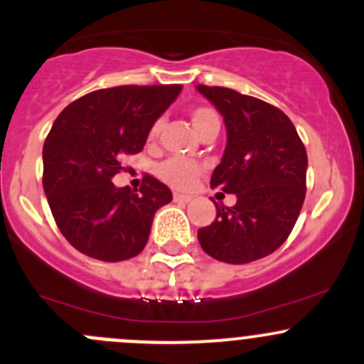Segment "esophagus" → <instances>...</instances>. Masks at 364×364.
I'll return each mask as SVG.
<instances>
[{"mask_svg": "<svg viewBox=\"0 0 364 364\" xmlns=\"http://www.w3.org/2000/svg\"><path fill=\"white\" fill-rule=\"evenodd\" d=\"M174 200H176V203H190V200H192V197L185 196V193L174 192Z\"/></svg>", "mask_w": 364, "mask_h": 364, "instance_id": "esophagus-1", "label": "esophagus"}]
</instances>
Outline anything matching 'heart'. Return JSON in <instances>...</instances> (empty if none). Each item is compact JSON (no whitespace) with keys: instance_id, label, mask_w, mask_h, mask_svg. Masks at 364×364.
I'll use <instances>...</instances> for the list:
<instances>
[{"instance_id":"heart-1","label":"heart","mask_w":364,"mask_h":364,"mask_svg":"<svg viewBox=\"0 0 364 364\" xmlns=\"http://www.w3.org/2000/svg\"><path fill=\"white\" fill-rule=\"evenodd\" d=\"M190 122H192L193 129L197 133H204L208 128H213V126H220V119H218L217 112L211 110L208 107H197L190 112ZM161 132V119L151 124L149 132H147V140L154 142L158 139ZM154 174L160 181H164L165 185L172 186L176 190H188L196 185V181L199 179V176L203 174V165L199 161L186 160V158L172 156L164 160L161 164H158L154 167Z\"/></svg>"}]
</instances>
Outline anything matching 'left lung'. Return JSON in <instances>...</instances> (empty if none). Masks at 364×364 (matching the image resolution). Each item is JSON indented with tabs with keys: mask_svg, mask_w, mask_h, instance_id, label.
<instances>
[{
	"mask_svg": "<svg viewBox=\"0 0 364 364\" xmlns=\"http://www.w3.org/2000/svg\"><path fill=\"white\" fill-rule=\"evenodd\" d=\"M215 105L228 129L222 161L211 188L236 193L231 208L197 231L200 247L224 263L242 264L279 249L290 236L306 197L308 154L284 112L225 87L197 85Z\"/></svg>",
	"mask_w": 364,
	"mask_h": 364,
	"instance_id": "8db88e82",
	"label": "left lung"
}]
</instances>
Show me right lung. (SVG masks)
Instances as JSON below:
<instances>
[{
  "instance_id": "1",
  "label": "right lung",
  "mask_w": 364,
  "mask_h": 364,
  "mask_svg": "<svg viewBox=\"0 0 364 364\" xmlns=\"http://www.w3.org/2000/svg\"><path fill=\"white\" fill-rule=\"evenodd\" d=\"M181 85L101 88L70 103L44 142L42 186L67 242L101 261H124L146 247L158 208L172 200L167 185L144 176L140 190L117 188L124 154L144 149L151 124Z\"/></svg>"
}]
</instances>
